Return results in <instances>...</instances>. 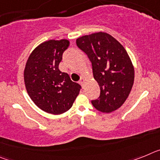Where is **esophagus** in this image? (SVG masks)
<instances>
[{
	"label": "esophagus",
	"instance_id": "obj_1",
	"mask_svg": "<svg viewBox=\"0 0 160 160\" xmlns=\"http://www.w3.org/2000/svg\"><path fill=\"white\" fill-rule=\"evenodd\" d=\"M85 82H86V80H85L84 78H81L80 79V81H79V83H80L82 86H83V85L85 84Z\"/></svg>",
	"mask_w": 160,
	"mask_h": 160
}]
</instances>
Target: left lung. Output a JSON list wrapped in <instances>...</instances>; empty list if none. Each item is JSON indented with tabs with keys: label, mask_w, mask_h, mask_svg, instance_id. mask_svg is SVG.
<instances>
[{
	"label": "left lung",
	"mask_w": 160,
	"mask_h": 160,
	"mask_svg": "<svg viewBox=\"0 0 160 160\" xmlns=\"http://www.w3.org/2000/svg\"><path fill=\"white\" fill-rule=\"evenodd\" d=\"M77 46L88 55L94 78L100 87V96L93 100L97 111L111 113L125 102L135 79V70L125 48L107 32L84 35Z\"/></svg>",
	"instance_id": "8db88e82"
}]
</instances>
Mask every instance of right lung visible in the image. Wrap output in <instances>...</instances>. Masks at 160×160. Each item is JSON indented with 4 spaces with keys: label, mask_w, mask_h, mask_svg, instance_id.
<instances>
[{
    "label": "right lung",
    "mask_w": 160,
    "mask_h": 160,
    "mask_svg": "<svg viewBox=\"0 0 160 160\" xmlns=\"http://www.w3.org/2000/svg\"><path fill=\"white\" fill-rule=\"evenodd\" d=\"M69 45L67 39L42 42L25 64L24 81L28 94L37 107L49 114H61L70 110L81 89L58 69Z\"/></svg>",
    "instance_id": "obj_1"
}]
</instances>
